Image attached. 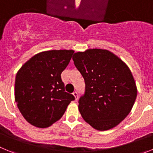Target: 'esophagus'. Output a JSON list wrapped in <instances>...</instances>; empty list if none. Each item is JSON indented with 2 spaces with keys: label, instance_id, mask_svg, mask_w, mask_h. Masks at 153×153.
Listing matches in <instances>:
<instances>
[{
  "label": "esophagus",
  "instance_id": "34e87169",
  "mask_svg": "<svg viewBox=\"0 0 153 153\" xmlns=\"http://www.w3.org/2000/svg\"><path fill=\"white\" fill-rule=\"evenodd\" d=\"M73 95H74V97H75L76 100H77V99H78V93H77V92H76V91L74 92V93H73Z\"/></svg>",
  "mask_w": 153,
  "mask_h": 153
}]
</instances>
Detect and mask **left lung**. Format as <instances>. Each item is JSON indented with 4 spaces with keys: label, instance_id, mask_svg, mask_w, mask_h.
Wrapping results in <instances>:
<instances>
[{
    "label": "left lung",
    "instance_id": "8db88e82",
    "mask_svg": "<svg viewBox=\"0 0 153 153\" xmlns=\"http://www.w3.org/2000/svg\"><path fill=\"white\" fill-rule=\"evenodd\" d=\"M73 60L85 81L78 106L83 120L97 130L117 126L130 113L137 96L129 68L107 50L75 53Z\"/></svg>",
    "mask_w": 153,
    "mask_h": 153
}]
</instances>
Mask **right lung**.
<instances>
[{
  "instance_id": "right-lung-1",
  "label": "right lung",
  "mask_w": 153,
  "mask_h": 153,
  "mask_svg": "<svg viewBox=\"0 0 153 153\" xmlns=\"http://www.w3.org/2000/svg\"><path fill=\"white\" fill-rule=\"evenodd\" d=\"M74 51L39 53L23 65L16 75L15 101L24 119L31 125L46 128L60 120L75 100L65 91L61 74Z\"/></svg>"
}]
</instances>
